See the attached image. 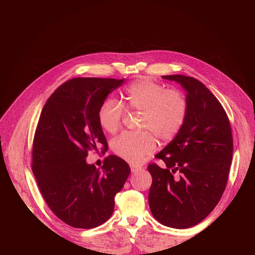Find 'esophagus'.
<instances>
[{
	"label": "esophagus",
	"instance_id": "esophagus-1",
	"mask_svg": "<svg viewBox=\"0 0 255 255\" xmlns=\"http://www.w3.org/2000/svg\"><path fill=\"white\" fill-rule=\"evenodd\" d=\"M140 170H141V167H139V166H134V165L130 166V171H132L133 173H136Z\"/></svg>",
	"mask_w": 255,
	"mask_h": 255
}]
</instances>
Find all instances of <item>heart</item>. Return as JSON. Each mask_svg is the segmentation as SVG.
Segmentation results:
<instances>
[{"mask_svg": "<svg viewBox=\"0 0 255 255\" xmlns=\"http://www.w3.org/2000/svg\"><path fill=\"white\" fill-rule=\"evenodd\" d=\"M128 110L142 113L139 135L125 133L116 138L113 150L130 164H139L156 149V136L170 141L180 133L186 120L188 104L180 90L166 89L149 78H140L129 84L125 91ZM126 116V110L117 100L109 98L98 112L101 128L109 133L117 132Z\"/></svg>", "mask_w": 255, "mask_h": 255, "instance_id": "heart-1", "label": "heart"}]
</instances>
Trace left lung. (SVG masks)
I'll return each mask as SVG.
<instances>
[{
    "label": "left lung",
    "mask_w": 255,
    "mask_h": 255,
    "mask_svg": "<svg viewBox=\"0 0 255 255\" xmlns=\"http://www.w3.org/2000/svg\"><path fill=\"white\" fill-rule=\"evenodd\" d=\"M186 90L188 111L180 133L148 166L152 175L149 205L158 222L187 229L201 222L218 204L226 189L233 155L228 115L204 85L189 76L164 75Z\"/></svg>",
    "instance_id": "8db88e82"
}]
</instances>
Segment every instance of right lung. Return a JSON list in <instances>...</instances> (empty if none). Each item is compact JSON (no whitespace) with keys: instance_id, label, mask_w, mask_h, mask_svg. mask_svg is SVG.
<instances>
[{"instance_id":"add662e5","label":"right lung","mask_w":255,"mask_h":255,"mask_svg":"<svg viewBox=\"0 0 255 255\" xmlns=\"http://www.w3.org/2000/svg\"><path fill=\"white\" fill-rule=\"evenodd\" d=\"M125 79L75 78L44 104L35 130L32 169L50 210L68 226L92 229L110 219L115 196L130 172L126 160L110 155L101 169L88 165V152L109 149L98 112Z\"/></svg>"}]
</instances>
